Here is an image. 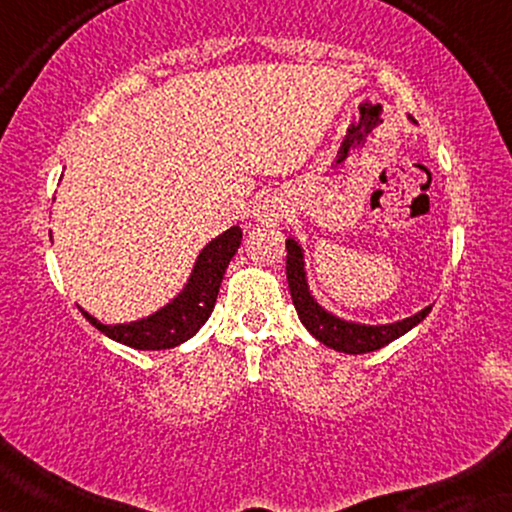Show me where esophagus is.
<instances>
[{"label":"esophagus","instance_id":"34e87169","mask_svg":"<svg viewBox=\"0 0 512 512\" xmlns=\"http://www.w3.org/2000/svg\"><path fill=\"white\" fill-rule=\"evenodd\" d=\"M251 214H254V219L258 223H263V226H277L286 214V202L275 193L261 195V198L254 202Z\"/></svg>","mask_w":512,"mask_h":512}]
</instances>
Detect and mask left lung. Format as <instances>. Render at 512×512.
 Here are the masks:
<instances>
[{"mask_svg":"<svg viewBox=\"0 0 512 512\" xmlns=\"http://www.w3.org/2000/svg\"><path fill=\"white\" fill-rule=\"evenodd\" d=\"M303 249L300 244L289 237L286 240V282H289V291L293 298V305H296L298 319L303 321V326L310 331L319 342H324L326 347L335 349V352L345 354H366L375 352L396 338H401L415 328L419 321L426 319V314L431 312V307H424L422 312L412 314L408 319L394 321V324H356V321L340 319L324 310L314 296L310 293V286H307V275H305V261H303Z\"/></svg>","mask_w":512,"mask_h":512,"instance_id":"1","label":"left lung"}]
</instances>
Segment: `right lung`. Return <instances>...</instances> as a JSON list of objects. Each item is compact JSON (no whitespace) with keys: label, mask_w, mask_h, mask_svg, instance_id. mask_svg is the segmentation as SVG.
Masks as SVG:
<instances>
[{"label":"right lung","mask_w":512,"mask_h":512,"mask_svg":"<svg viewBox=\"0 0 512 512\" xmlns=\"http://www.w3.org/2000/svg\"><path fill=\"white\" fill-rule=\"evenodd\" d=\"M242 244L240 226H233L226 233L216 237L200 251L198 261L193 265L191 277L177 298L151 317L130 321V324H102L93 314L81 310L90 324L107 338L128 345L132 349H172L193 338L200 326L209 319L214 310L216 296H219L221 279L226 275L228 263L233 261L235 251Z\"/></svg>","instance_id":"1"}]
</instances>
